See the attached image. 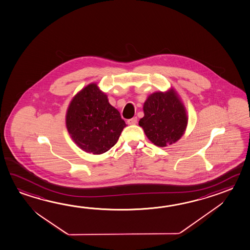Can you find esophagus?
<instances>
[{
  "label": "esophagus",
  "instance_id": "34e87169",
  "mask_svg": "<svg viewBox=\"0 0 250 250\" xmlns=\"http://www.w3.org/2000/svg\"><path fill=\"white\" fill-rule=\"evenodd\" d=\"M137 123V117H133L131 119H129V120H127V123L129 124V125H135L136 123Z\"/></svg>",
  "mask_w": 250,
  "mask_h": 250
}]
</instances>
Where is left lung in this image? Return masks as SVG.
Instances as JSON below:
<instances>
[{
  "instance_id": "obj_1",
  "label": "left lung",
  "mask_w": 250,
  "mask_h": 250,
  "mask_svg": "<svg viewBox=\"0 0 250 250\" xmlns=\"http://www.w3.org/2000/svg\"><path fill=\"white\" fill-rule=\"evenodd\" d=\"M144 113L139 126L155 146L172 145L186 130L188 121L186 109L174 90L150 95L144 104Z\"/></svg>"
}]
</instances>
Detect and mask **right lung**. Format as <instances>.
<instances>
[{
  "mask_svg": "<svg viewBox=\"0 0 250 250\" xmlns=\"http://www.w3.org/2000/svg\"><path fill=\"white\" fill-rule=\"evenodd\" d=\"M126 127L117 109L108 102L97 84L80 91L69 105L66 127L81 149L93 154L107 152Z\"/></svg>",
  "mask_w": 250,
  "mask_h": 250,
  "instance_id": "right-lung-1",
  "label": "right lung"
}]
</instances>
